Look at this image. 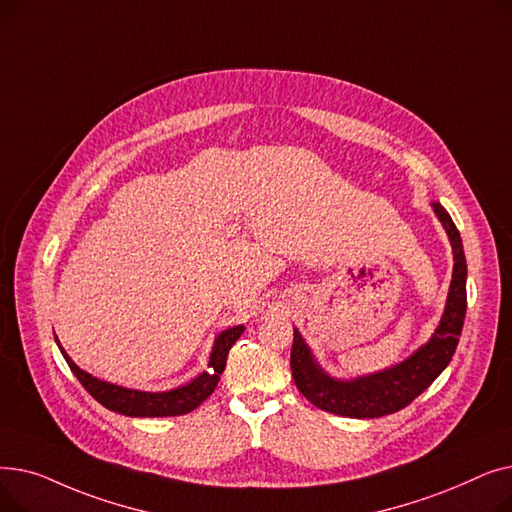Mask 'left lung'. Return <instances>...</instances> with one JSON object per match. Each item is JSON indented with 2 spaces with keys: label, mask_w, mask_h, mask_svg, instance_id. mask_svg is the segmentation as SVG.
<instances>
[{
  "label": "left lung",
  "mask_w": 512,
  "mask_h": 512,
  "mask_svg": "<svg viewBox=\"0 0 512 512\" xmlns=\"http://www.w3.org/2000/svg\"><path fill=\"white\" fill-rule=\"evenodd\" d=\"M434 211L450 236L454 253L450 292L436 334L405 363L367 375V378L340 382L332 380L315 365L307 344L294 330L290 351L292 378L301 394L317 409L353 419H373L396 413L411 405L450 363L467 313V259L461 234L448 211L440 203H434Z\"/></svg>",
  "instance_id": "obj_1"
}]
</instances>
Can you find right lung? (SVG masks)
Wrapping results in <instances>:
<instances>
[{"instance_id": "add662e5", "label": "right lung", "mask_w": 512, "mask_h": 512, "mask_svg": "<svg viewBox=\"0 0 512 512\" xmlns=\"http://www.w3.org/2000/svg\"><path fill=\"white\" fill-rule=\"evenodd\" d=\"M245 332L242 326H234L226 332H222L213 344V353L209 359V369L201 373L197 380L191 384H186L182 388L170 390V392H139V390H128L120 388L114 384L101 382L93 375L85 373L83 369H78L74 361L66 355L64 348L60 346V351L70 367V371L76 375V380L83 384V388L103 405L105 409L116 411L126 417H176V415H186L195 411L203 400H207L215 386L220 382V375L226 367L228 351L232 344L240 338V334Z\"/></svg>"}]
</instances>
